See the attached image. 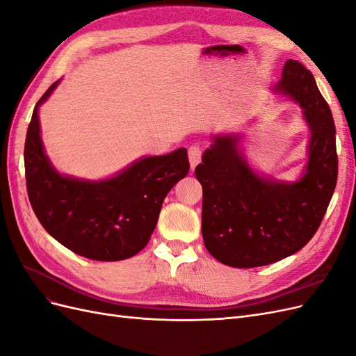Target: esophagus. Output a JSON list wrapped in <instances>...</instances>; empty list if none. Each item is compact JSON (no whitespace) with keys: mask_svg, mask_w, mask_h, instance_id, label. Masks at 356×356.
Wrapping results in <instances>:
<instances>
[{"mask_svg":"<svg viewBox=\"0 0 356 356\" xmlns=\"http://www.w3.org/2000/svg\"><path fill=\"white\" fill-rule=\"evenodd\" d=\"M188 159H190L191 169H195L196 165L200 163L202 160V148L199 145H191L188 148Z\"/></svg>","mask_w":356,"mask_h":356,"instance_id":"34e87169","label":"esophagus"}]
</instances>
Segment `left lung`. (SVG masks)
I'll list each match as a JSON object with an SVG mask.
<instances>
[{
	"label": "left lung",
	"mask_w": 356,
	"mask_h": 356,
	"mask_svg": "<svg viewBox=\"0 0 356 356\" xmlns=\"http://www.w3.org/2000/svg\"><path fill=\"white\" fill-rule=\"evenodd\" d=\"M275 90L300 104L312 132L303 177L279 182L257 175L239 149V135L215 136L195 170L203 190L204 246L230 267L267 266L300 251L319 229L336 188V126L314 74L289 59Z\"/></svg>",
	"instance_id": "obj_1"
}]
</instances>
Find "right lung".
<instances>
[{
    "label": "right lung",
    "mask_w": 356,
    "mask_h": 356,
    "mask_svg": "<svg viewBox=\"0 0 356 356\" xmlns=\"http://www.w3.org/2000/svg\"><path fill=\"white\" fill-rule=\"evenodd\" d=\"M37 102L25 141L31 207L46 232L72 252L96 261H118L144 250L170 188L188 174L187 149L138 160L104 181L63 177L49 161L40 136Z\"/></svg>",
    "instance_id": "obj_1"
}]
</instances>
